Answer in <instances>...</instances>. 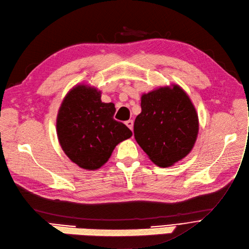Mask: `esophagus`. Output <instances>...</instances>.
<instances>
[{"mask_svg": "<svg viewBox=\"0 0 249 249\" xmlns=\"http://www.w3.org/2000/svg\"><path fill=\"white\" fill-rule=\"evenodd\" d=\"M125 124H126L131 130H133V128H134V122H133V121H131V120L126 121V122H125Z\"/></svg>", "mask_w": 249, "mask_h": 249, "instance_id": "esophagus-1", "label": "esophagus"}]
</instances>
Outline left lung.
Segmentation results:
<instances>
[{
  "mask_svg": "<svg viewBox=\"0 0 249 249\" xmlns=\"http://www.w3.org/2000/svg\"><path fill=\"white\" fill-rule=\"evenodd\" d=\"M141 107L135 138L156 165L170 167L191 152L198 135V115L179 85L142 94Z\"/></svg>",
  "mask_w": 249,
  "mask_h": 249,
  "instance_id": "1",
  "label": "left lung"
}]
</instances>
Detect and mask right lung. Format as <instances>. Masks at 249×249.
<instances>
[{
  "label": "right lung",
  "mask_w": 249,
  "mask_h": 249,
  "mask_svg": "<svg viewBox=\"0 0 249 249\" xmlns=\"http://www.w3.org/2000/svg\"><path fill=\"white\" fill-rule=\"evenodd\" d=\"M100 91L78 85L72 89L57 115V136L61 148L73 163L85 170L105 165L115 145L133 135L115 121L112 102L105 104Z\"/></svg>",
  "instance_id": "obj_1"
}]
</instances>
